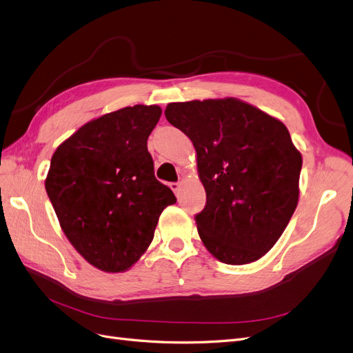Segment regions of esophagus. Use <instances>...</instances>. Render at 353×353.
<instances>
[{
  "label": "esophagus",
  "instance_id": "1",
  "mask_svg": "<svg viewBox=\"0 0 353 353\" xmlns=\"http://www.w3.org/2000/svg\"><path fill=\"white\" fill-rule=\"evenodd\" d=\"M168 186H170V189H172V190L177 194V196H179V192H180V183H179V181H172V183H170Z\"/></svg>",
  "mask_w": 353,
  "mask_h": 353
}]
</instances>
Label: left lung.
Instances as JSON below:
<instances>
[{
	"label": "left lung",
	"mask_w": 353,
	"mask_h": 353,
	"mask_svg": "<svg viewBox=\"0 0 353 353\" xmlns=\"http://www.w3.org/2000/svg\"><path fill=\"white\" fill-rule=\"evenodd\" d=\"M164 114L198 154L206 205L194 221L206 249L227 265L262 257L298 203L303 159L288 129L237 99L170 103Z\"/></svg>",
	"instance_id": "obj_1"
}]
</instances>
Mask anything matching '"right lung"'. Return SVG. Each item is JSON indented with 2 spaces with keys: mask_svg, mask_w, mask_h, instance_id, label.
<instances>
[{
  "mask_svg": "<svg viewBox=\"0 0 353 353\" xmlns=\"http://www.w3.org/2000/svg\"><path fill=\"white\" fill-rule=\"evenodd\" d=\"M159 106L123 108L81 126L52 155L45 181L65 236L90 265L123 272L148 249L172 189L154 176L147 139Z\"/></svg>",
  "mask_w": 353,
  "mask_h": 353,
  "instance_id": "1",
  "label": "right lung"
}]
</instances>
